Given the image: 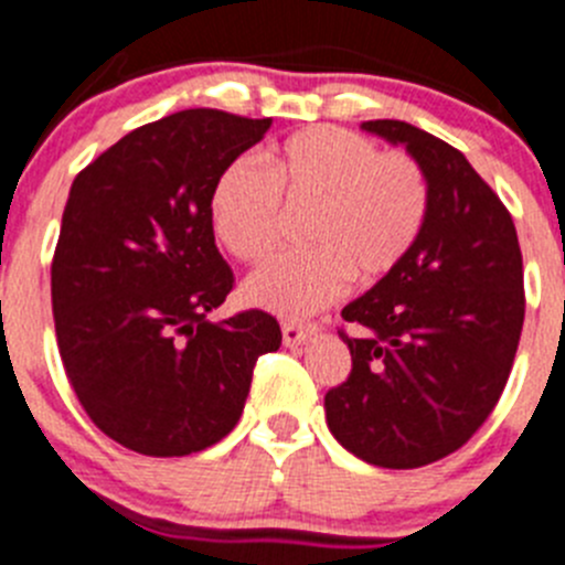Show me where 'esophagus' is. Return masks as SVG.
<instances>
[{
    "instance_id": "34e87169",
    "label": "esophagus",
    "mask_w": 565,
    "mask_h": 565,
    "mask_svg": "<svg viewBox=\"0 0 565 565\" xmlns=\"http://www.w3.org/2000/svg\"><path fill=\"white\" fill-rule=\"evenodd\" d=\"M315 334H318V326H312V323H295V320H287V323L281 326V337H284V345L287 348L303 345V342L312 340Z\"/></svg>"
}]
</instances>
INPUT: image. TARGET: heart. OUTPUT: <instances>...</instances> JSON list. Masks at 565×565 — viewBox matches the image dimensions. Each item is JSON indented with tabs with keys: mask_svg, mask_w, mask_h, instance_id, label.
I'll return each mask as SVG.
<instances>
[{
	"mask_svg": "<svg viewBox=\"0 0 565 565\" xmlns=\"http://www.w3.org/2000/svg\"><path fill=\"white\" fill-rule=\"evenodd\" d=\"M265 172L228 167L211 189L209 220L220 245L253 265L281 242L284 211H309L300 236L312 247L273 258L242 287L247 303L284 318L315 315L340 298L351 276L382 281L413 250L429 214L420 163L351 130L289 136L265 152Z\"/></svg>",
	"mask_w": 565,
	"mask_h": 565,
	"instance_id": "1",
	"label": "heart"
}]
</instances>
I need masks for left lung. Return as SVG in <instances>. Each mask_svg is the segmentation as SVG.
I'll use <instances>...</instances> for the list:
<instances>
[{"instance_id":"8db88e82","label":"left lung","mask_w":565,"mask_h":565,"mask_svg":"<svg viewBox=\"0 0 565 565\" xmlns=\"http://www.w3.org/2000/svg\"><path fill=\"white\" fill-rule=\"evenodd\" d=\"M362 130L404 147L429 183V214L390 276L342 309L351 376L326 393L342 449L379 468H420L484 424L524 326V270L510 211L446 141L398 119Z\"/></svg>"}]
</instances>
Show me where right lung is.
<instances>
[{
  "mask_svg": "<svg viewBox=\"0 0 565 565\" xmlns=\"http://www.w3.org/2000/svg\"><path fill=\"white\" fill-rule=\"evenodd\" d=\"M270 119L189 108L141 125L68 189L52 258V315L88 418L125 449L186 457L239 420L256 360L278 351L267 312L211 323L234 287L209 198Z\"/></svg>",
  "mask_w": 565,
  "mask_h": 565,
  "instance_id": "obj_1",
  "label": "right lung"
}]
</instances>
